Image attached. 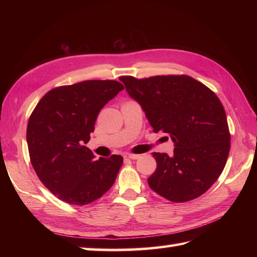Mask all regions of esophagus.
Returning a JSON list of instances; mask_svg holds the SVG:
<instances>
[{"label":"esophagus","mask_w":257,"mask_h":257,"mask_svg":"<svg viewBox=\"0 0 257 257\" xmlns=\"http://www.w3.org/2000/svg\"><path fill=\"white\" fill-rule=\"evenodd\" d=\"M125 159H132V160H137L140 158V155H134V154H125L123 156Z\"/></svg>","instance_id":"1"}]
</instances>
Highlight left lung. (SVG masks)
Listing matches in <instances>:
<instances>
[{
	"label": "left lung",
	"mask_w": 257,
	"mask_h": 257,
	"mask_svg": "<svg viewBox=\"0 0 257 257\" xmlns=\"http://www.w3.org/2000/svg\"><path fill=\"white\" fill-rule=\"evenodd\" d=\"M119 79L140 103L154 133L168 134L176 147L172 157L152 154L157 169L149 187L177 203L199 198L220 177L230 152L231 135L219 98L187 75Z\"/></svg>",
	"instance_id": "8db88e82"
}]
</instances>
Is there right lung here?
<instances>
[{"label": "right lung", "instance_id": "obj_1", "mask_svg": "<svg viewBox=\"0 0 257 257\" xmlns=\"http://www.w3.org/2000/svg\"><path fill=\"white\" fill-rule=\"evenodd\" d=\"M123 85L116 80H85L56 87L33 110L26 140L33 168L59 200L85 205L99 199L116 181L122 157L96 160L87 148L98 113Z\"/></svg>", "mask_w": 257, "mask_h": 257}]
</instances>
